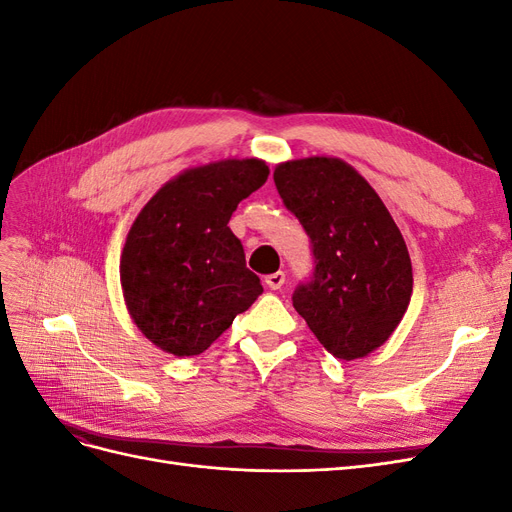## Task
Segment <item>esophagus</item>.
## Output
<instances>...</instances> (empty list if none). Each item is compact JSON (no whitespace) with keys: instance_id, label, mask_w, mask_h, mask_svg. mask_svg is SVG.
I'll return each instance as SVG.
<instances>
[{"instance_id":"1","label":"esophagus","mask_w":512,"mask_h":512,"mask_svg":"<svg viewBox=\"0 0 512 512\" xmlns=\"http://www.w3.org/2000/svg\"><path fill=\"white\" fill-rule=\"evenodd\" d=\"M265 282H267V286H269L271 290H280V288L286 284V273H284V271H275V273H271V275L265 277Z\"/></svg>"}]
</instances>
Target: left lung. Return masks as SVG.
Segmentation results:
<instances>
[{"label":"left lung","mask_w":512,"mask_h":512,"mask_svg":"<svg viewBox=\"0 0 512 512\" xmlns=\"http://www.w3.org/2000/svg\"><path fill=\"white\" fill-rule=\"evenodd\" d=\"M273 181L314 254L294 309L337 359L367 356L393 335L412 297L410 254L389 209L339 158L277 164Z\"/></svg>","instance_id":"left-lung-1"}]
</instances>
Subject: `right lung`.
<instances>
[{
  "label": "right lung",
  "mask_w": 512,
  "mask_h": 512,
  "mask_svg": "<svg viewBox=\"0 0 512 512\" xmlns=\"http://www.w3.org/2000/svg\"><path fill=\"white\" fill-rule=\"evenodd\" d=\"M267 177L256 158L196 166L138 213L121 252V288L134 324L160 350L205 352L262 294L228 222Z\"/></svg>",
  "instance_id": "1"
}]
</instances>
